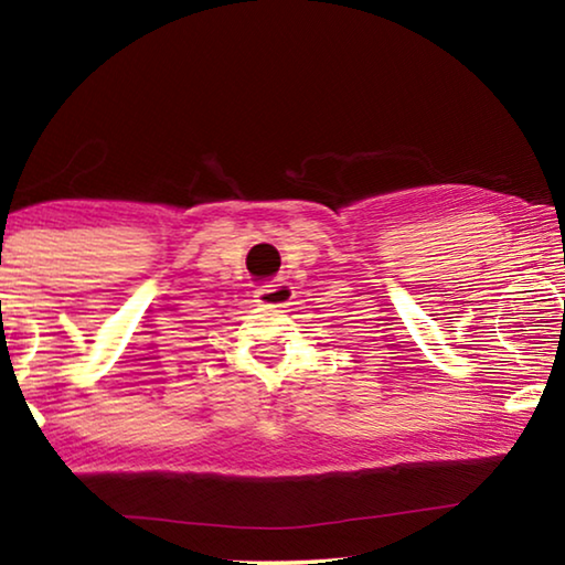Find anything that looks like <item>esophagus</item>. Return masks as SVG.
I'll use <instances>...</instances> for the list:
<instances>
[{"label": "esophagus", "mask_w": 565, "mask_h": 565, "mask_svg": "<svg viewBox=\"0 0 565 565\" xmlns=\"http://www.w3.org/2000/svg\"><path fill=\"white\" fill-rule=\"evenodd\" d=\"M256 301L262 306H289L294 299V286L284 279H276L256 289Z\"/></svg>", "instance_id": "34e87169"}]
</instances>
